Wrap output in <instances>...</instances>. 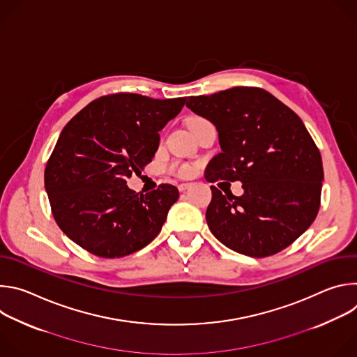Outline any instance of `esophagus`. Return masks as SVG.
Masks as SVG:
<instances>
[{"label":"esophagus","instance_id":"esophagus-1","mask_svg":"<svg viewBox=\"0 0 357 357\" xmlns=\"http://www.w3.org/2000/svg\"><path fill=\"white\" fill-rule=\"evenodd\" d=\"M189 186H190V183H179L178 189H179L181 192H185V190H186Z\"/></svg>","mask_w":357,"mask_h":357}]
</instances>
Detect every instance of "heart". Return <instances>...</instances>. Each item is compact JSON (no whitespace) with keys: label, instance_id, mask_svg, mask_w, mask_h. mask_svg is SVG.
Here are the masks:
<instances>
[{"label":"heart","instance_id":"heart-1","mask_svg":"<svg viewBox=\"0 0 357 357\" xmlns=\"http://www.w3.org/2000/svg\"><path fill=\"white\" fill-rule=\"evenodd\" d=\"M171 169L174 172H176L178 175H188L189 171H190V168L188 165H172Z\"/></svg>","mask_w":357,"mask_h":357}]
</instances>
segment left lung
Listing matches in <instances>:
<instances>
[{"label":"left lung","mask_w":357,"mask_h":357,"mask_svg":"<svg viewBox=\"0 0 357 357\" xmlns=\"http://www.w3.org/2000/svg\"><path fill=\"white\" fill-rule=\"evenodd\" d=\"M186 107L219 132L222 152L208 164L206 181H240L244 189L234 196L211 186L213 236L257 259L294 243L318 215L324 181L321 152L302 120L259 87L190 96Z\"/></svg>","instance_id":"left-lung-1"}]
</instances>
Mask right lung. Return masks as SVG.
I'll use <instances>...</instances> for the list:
<instances>
[{"label": "right lung", "mask_w": 357, "mask_h": 357, "mask_svg": "<svg viewBox=\"0 0 357 357\" xmlns=\"http://www.w3.org/2000/svg\"><path fill=\"white\" fill-rule=\"evenodd\" d=\"M186 97L103 96L62 130L45 169V189L62 231L103 259L132 254L154 240L179 192L162 183L145 195L127 186L154 158L160 131Z\"/></svg>", "instance_id": "right-lung-1"}]
</instances>
